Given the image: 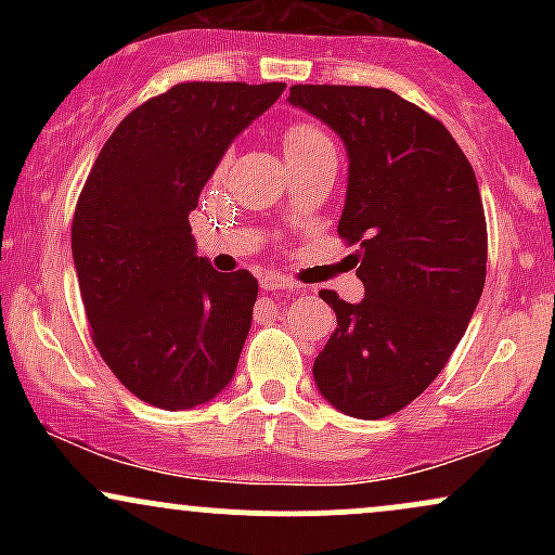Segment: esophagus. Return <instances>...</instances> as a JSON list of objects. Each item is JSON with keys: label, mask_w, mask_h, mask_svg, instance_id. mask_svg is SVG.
<instances>
[{"label": "esophagus", "mask_w": 555, "mask_h": 555, "mask_svg": "<svg viewBox=\"0 0 555 555\" xmlns=\"http://www.w3.org/2000/svg\"><path fill=\"white\" fill-rule=\"evenodd\" d=\"M292 286H295V282L282 276V273H263V276H260V289L266 292H284L292 289Z\"/></svg>", "instance_id": "1"}]
</instances>
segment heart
I'll return each instance as SVG.
<instances>
[{"label": "heart", "instance_id": "obj_1", "mask_svg": "<svg viewBox=\"0 0 555 555\" xmlns=\"http://www.w3.org/2000/svg\"><path fill=\"white\" fill-rule=\"evenodd\" d=\"M282 143L286 158H295L310 154V151L321 149V145H331V138L313 122H289L282 132Z\"/></svg>", "mask_w": 555, "mask_h": 555}]
</instances>
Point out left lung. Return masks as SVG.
Here are the masks:
<instances>
[{"label":"left lung","instance_id":"obj_1","mask_svg":"<svg viewBox=\"0 0 555 555\" xmlns=\"http://www.w3.org/2000/svg\"><path fill=\"white\" fill-rule=\"evenodd\" d=\"M289 101L347 145L336 232L358 245L365 284L358 305L318 292L336 328L315 384L344 415L388 417L438 378L482 295L488 227L475 171L436 117L388 88L292 86Z\"/></svg>","mask_w":555,"mask_h":555}]
</instances>
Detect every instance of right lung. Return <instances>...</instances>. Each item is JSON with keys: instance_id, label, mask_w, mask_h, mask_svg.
Returning <instances> with one entry per match:
<instances>
[{"instance_id": "1", "label": "right lung", "mask_w": 555, "mask_h": 555, "mask_svg": "<svg viewBox=\"0 0 555 555\" xmlns=\"http://www.w3.org/2000/svg\"><path fill=\"white\" fill-rule=\"evenodd\" d=\"M284 82H177L119 122L82 184L73 258L91 339L127 391L190 410L232 380L258 279L195 256L190 211Z\"/></svg>"}]
</instances>
